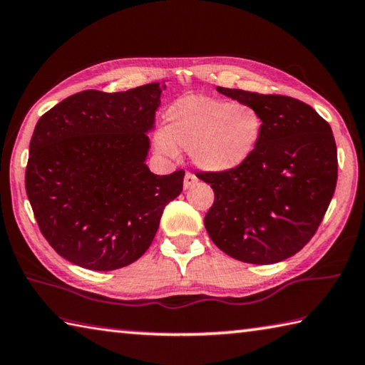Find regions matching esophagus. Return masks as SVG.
<instances>
[{
  "mask_svg": "<svg viewBox=\"0 0 365 365\" xmlns=\"http://www.w3.org/2000/svg\"><path fill=\"white\" fill-rule=\"evenodd\" d=\"M197 181H198L197 176L194 173H190V171H187V173H185V176H184V189L192 187V185L197 184Z\"/></svg>",
  "mask_w": 365,
  "mask_h": 365,
  "instance_id": "1",
  "label": "esophagus"
}]
</instances>
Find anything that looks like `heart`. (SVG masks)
Returning a JSON list of instances; mask_svg holds the SVG:
<instances>
[{"instance_id": "obj_1", "label": "heart", "mask_w": 365, "mask_h": 365, "mask_svg": "<svg viewBox=\"0 0 365 365\" xmlns=\"http://www.w3.org/2000/svg\"><path fill=\"white\" fill-rule=\"evenodd\" d=\"M262 115L246 103L210 97L181 98L170 106L167 130L155 135V146L167 155L176 144L208 173H227L245 165L262 135Z\"/></svg>"}]
</instances>
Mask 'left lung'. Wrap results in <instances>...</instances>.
Instances as JSON below:
<instances>
[{"label":"left lung","mask_w":365,"mask_h":365,"mask_svg":"<svg viewBox=\"0 0 365 365\" xmlns=\"http://www.w3.org/2000/svg\"><path fill=\"white\" fill-rule=\"evenodd\" d=\"M262 115L257 148L227 173L198 171L215 203L205 227L219 250L247 264L281 262L299 252L318 230L339 176L331 125L307 103L217 87Z\"/></svg>","instance_id":"1"}]
</instances>
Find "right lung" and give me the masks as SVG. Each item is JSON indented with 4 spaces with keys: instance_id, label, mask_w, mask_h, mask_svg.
Returning a JSON list of instances; mask_svg holds the SVG:
<instances>
[{
    "instance_id": "1",
    "label": "right lung",
    "mask_w": 365,
    "mask_h": 365,
    "mask_svg": "<svg viewBox=\"0 0 365 365\" xmlns=\"http://www.w3.org/2000/svg\"><path fill=\"white\" fill-rule=\"evenodd\" d=\"M165 87L74 93L34 127L26 195L41 233L70 262L97 272L135 262L181 194L184 170L159 176L146 165Z\"/></svg>"
}]
</instances>
